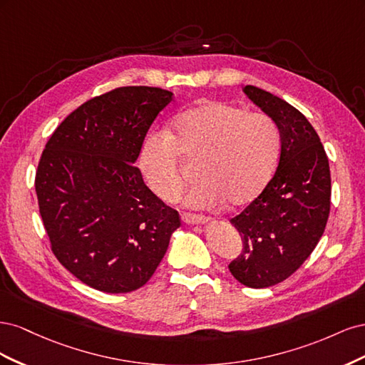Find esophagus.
Segmentation results:
<instances>
[{"instance_id":"1","label":"esophagus","mask_w":365,"mask_h":365,"mask_svg":"<svg viewBox=\"0 0 365 365\" xmlns=\"http://www.w3.org/2000/svg\"><path fill=\"white\" fill-rule=\"evenodd\" d=\"M181 219H182V222H185V224H201V222H205V220H207V217L202 216V215L185 213V212L181 213Z\"/></svg>"}]
</instances>
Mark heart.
Returning a JSON list of instances; mask_svg holds the SVG:
<instances>
[{
	"mask_svg": "<svg viewBox=\"0 0 365 365\" xmlns=\"http://www.w3.org/2000/svg\"><path fill=\"white\" fill-rule=\"evenodd\" d=\"M279 129L271 117L210 101L176 117L168 134L157 132L141 149V170L149 189L164 201L180 195L184 176L178 155L197 158L200 178L184 202L212 208L251 202L269 181L279 155Z\"/></svg>",
	"mask_w": 365,
	"mask_h": 365,
	"instance_id": "heart-1",
	"label": "heart"
}]
</instances>
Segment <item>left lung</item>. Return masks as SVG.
Segmentation results:
<instances>
[{
    "label": "left lung",
    "instance_id": "1",
    "mask_svg": "<svg viewBox=\"0 0 365 365\" xmlns=\"http://www.w3.org/2000/svg\"><path fill=\"white\" fill-rule=\"evenodd\" d=\"M244 93L280 132L277 169L262 193L230 220L242 251L228 264L248 288H269L302 267L322 239L330 212L326 150L307 118L283 98L247 85Z\"/></svg>",
    "mask_w": 365,
    "mask_h": 365
}]
</instances>
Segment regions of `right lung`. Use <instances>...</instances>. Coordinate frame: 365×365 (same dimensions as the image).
Here are the masks:
<instances>
[{"label":"right lung","mask_w":365,"mask_h":365,"mask_svg":"<svg viewBox=\"0 0 365 365\" xmlns=\"http://www.w3.org/2000/svg\"><path fill=\"white\" fill-rule=\"evenodd\" d=\"M172 101L170 91L153 86L93 97L62 121L41 155L35 189L50 248L97 291L125 294L146 284L181 225L134 164Z\"/></svg>","instance_id":"right-lung-1"}]
</instances>
